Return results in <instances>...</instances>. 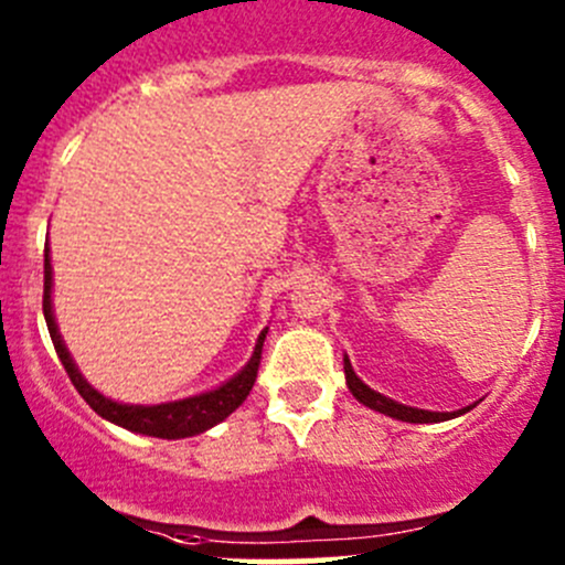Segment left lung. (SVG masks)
Returning <instances> with one entry per match:
<instances>
[{"label":"left lung","instance_id":"obj_1","mask_svg":"<svg viewBox=\"0 0 565 565\" xmlns=\"http://www.w3.org/2000/svg\"><path fill=\"white\" fill-rule=\"evenodd\" d=\"M344 374H347V385H350L352 396H355L358 402L366 404V407H372V409H377V413L391 415V418H396V420H407V424H437V420L457 418V415L470 409L467 407V409H459V413H429V409H415V407H407V404L393 402V398L383 396V393L369 388V385L363 383L355 372H352V366L347 358H344Z\"/></svg>","mask_w":565,"mask_h":565}]
</instances>
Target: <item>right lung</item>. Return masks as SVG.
<instances>
[{
    "label": "right lung",
    "instance_id": "1",
    "mask_svg": "<svg viewBox=\"0 0 565 565\" xmlns=\"http://www.w3.org/2000/svg\"><path fill=\"white\" fill-rule=\"evenodd\" d=\"M43 315H45V324H49L51 341H54V350L60 355L62 366H65L67 377L71 383L76 385V391L82 393L84 402L100 415V418L111 420V424L125 426L130 431H139V435H150V437H163V440H177V437H193L199 431L210 429V426L221 424L226 415L235 413L246 396L254 388L256 383V372H259V361H262V344H265V333L262 330L259 341H256V350L250 355L248 366L243 369L241 374L230 380V383L221 385L218 391L210 393H199V396L182 398V402H169V404H152V407H145V404H119L111 402V398L100 396L87 380L78 374L76 363L71 361V352L65 350L60 339V330L54 324V311H51V262H49V248H45V265H43Z\"/></svg>",
    "mask_w": 565,
    "mask_h": 565
}]
</instances>
